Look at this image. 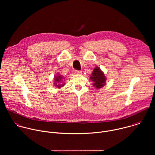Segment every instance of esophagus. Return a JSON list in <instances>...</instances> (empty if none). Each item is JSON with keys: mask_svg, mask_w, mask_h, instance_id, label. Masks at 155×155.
I'll use <instances>...</instances> for the list:
<instances>
[{"mask_svg": "<svg viewBox=\"0 0 155 155\" xmlns=\"http://www.w3.org/2000/svg\"><path fill=\"white\" fill-rule=\"evenodd\" d=\"M81 73H82V72L80 71H77V70H75V71H74V74H81Z\"/></svg>", "mask_w": 155, "mask_h": 155, "instance_id": "obj_1", "label": "esophagus"}]
</instances>
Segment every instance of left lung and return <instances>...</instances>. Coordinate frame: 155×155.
<instances>
[{
    "instance_id": "8db88e82",
    "label": "left lung",
    "mask_w": 155,
    "mask_h": 155,
    "mask_svg": "<svg viewBox=\"0 0 155 155\" xmlns=\"http://www.w3.org/2000/svg\"><path fill=\"white\" fill-rule=\"evenodd\" d=\"M90 79L93 82V85L97 89L102 87L105 84V76L99 67L94 68L90 76Z\"/></svg>"
}]
</instances>
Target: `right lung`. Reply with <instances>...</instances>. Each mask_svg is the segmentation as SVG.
<instances>
[{
	"label": "right lung",
	"mask_w": 155,
	"mask_h": 155,
	"mask_svg": "<svg viewBox=\"0 0 155 155\" xmlns=\"http://www.w3.org/2000/svg\"><path fill=\"white\" fill-rule=\"evenodd\" d=\"M64 78L61 75H59V74H58L56 76H55L54 77V84L56 86V87H58V88H60L61 87H62L63 86H64L65 84L63 83H61V81H62V79Z\"/></svg>",
	"instance_id": "1"
}]
</instances>
